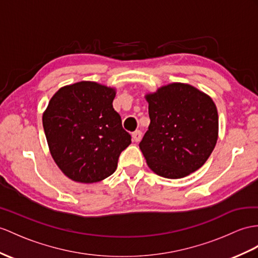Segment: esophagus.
Masks as SVG:
<instances>
[{"mask_svg": "<svg viewBox=\"0 0 258 258\" xmlns=\"http://www.w3.org/2000/svg\"><path fill=\"white\" fill-rule=\"evenodd\" d=\"M141 138H142V133L140 130H137L133 134V140L135 142H139L141 140Z\"/></svg>", "mask_w": 258, "mask_h": 258, "instance_id": "34e87169", "label": "esophagus"}]
</instances>
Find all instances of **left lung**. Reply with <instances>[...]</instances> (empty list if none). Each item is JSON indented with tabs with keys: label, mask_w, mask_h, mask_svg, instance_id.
Here are the masks:
<instances>
[{
	"label": "left lung",
	"mask_w": 258,
	"mask_h": 258,
	"mask_svg": "<svg viewBox=\"0 0 258 258\" xmlns=\"http://www.w3.org/2000/svg\"><path fill=\"white\" fill-rule=\"evenodd\" d=\"M146 99L151 121L139 147L151 171L172 179L197 171L218 140V110L212 98L176 82L148 93Z\"/></svg>",
	"instance_id": "obj_1"
}]
</instances>
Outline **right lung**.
<instances>
[{"label": "right lung", "instance_id": "obj_1", "mask_svg": "<svg viewBox=\"0 0 258 258\" xmlns=\"http://www.w3.org/2000/svg\"><path fill=\"white\" fill-rule=\"evenodd\" d=\"M115 96L114 87L81 81L56 91L43 111L50 154L70 179L93 184L107 178L131 143L112 108Z\"/></svg>", "mask_w": 258, "mask_h": 258}]
</instances>
